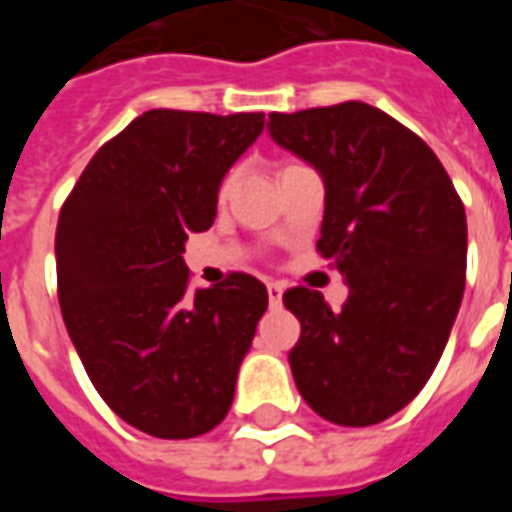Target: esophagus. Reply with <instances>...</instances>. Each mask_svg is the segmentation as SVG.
Here are the masks:
<instances>
[{"label":"esophagus","instance_id":"34e87169","mask_svg":"<svg viewBox=\"0 0 512 512\" xmlns=\"http://www.w3.org/2000/svg\"><path fill=\"white\" fill-rule=\"evenodd\" d=\"M268 304H271V307H279V304H282V288H279L277 282H268Z\"/></svg>","mask_w":512,"mask_h":512}]
</instances>
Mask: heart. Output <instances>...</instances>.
Returning a JSON list of instances; mask_svg holds the SVG:
<instances>
[{"mask_svg":"<svg viewBox=\"0 0 512 512\" xmlns=\"http://www.w3.org/2000/svg\"><path fill=\"white\" fill-rule=\"evenodd\" d=\"M230 183H233V180H230V178H227L222 183V197H224V194H227V191H230Z\"/></svg>","mask_w":512,"mask_h":512,"instance_id":"heart-1","label":"heart"}]
</instances>
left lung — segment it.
<instances>
[{"mask_svg":"<svg viewBox=\"0 0 512 512\" xmlns=\"http://www.w3.org/2000/svg\"><path fill=\"white\" fill-rule=\"evenodd\" d=\"M279 147L323 180L318 249L348 285L332 312L293 288L301 337L288 354L307 406L345 428L384 422L428 384L466 285V213L447 169L395 117L345 101L268 115Z\"/></svg>","mask_w":512,"mask_h":512,"instance_id":"obj_1","label":"left lung"}]
</instances>
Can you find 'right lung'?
Returning <instances> with one entry per match:
<instances>
[{"mask_svg": "<svg viewBox=\"0 0 512 512\" xmlns=\"http://www.w3.org/2000/svg\"><path fill=\"white\" fill-rule=\"evenodd\" d=\"M263 126V112L150 109L95 153L62 205V321L106 406L147 436L194 439L233 406L268 290L230 274L191 296L183 252Z\"/></svg>", "mask_w": 512, "mask_h": 512, "instance_id": "obj_1", "label": "right lung"}]
</instances>
